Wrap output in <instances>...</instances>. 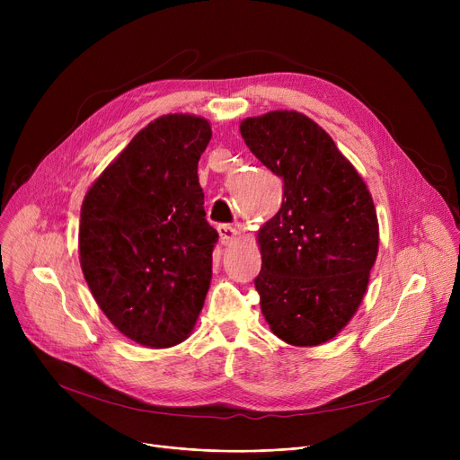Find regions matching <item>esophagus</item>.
I'll list each match as a JSON object with an SVG mask.
<instances>
[{"mask_svg": "<svg viewBox=\"0 0 460 460\" xmlns=\"http://www.w3.org/2000/svg\"><path fill=\"white\" fill-rule=\"evenodd\" d=\"M217 233H220V240L224 246H231L240 240V233L231 226H220L217 227Z\"/></svg>", "mask_w": 460, "mask_h": 460, "instance_id": "1", "label": "esophagus"}]
</instances>
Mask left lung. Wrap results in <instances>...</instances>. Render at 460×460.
<instances>
[{"label":"left lung","mask_w":460,"mask_h":460,"mask_svg":"<svg viewBox=\"0 0 460 460\" xmlns=\"http://www.w3.org/2000/svg\"><path fill=\"white\" fill-rule=\"evenodd\" d=\"M240 134L283 179L281 208L257 231L261 311L281 341L323 345L354 317L378 255L369 188L323 127L300 111L246 117Z\"/></svg>","instance_id":"8db88e82"}]
</instances>
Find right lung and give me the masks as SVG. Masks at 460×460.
I'll return each mask as SVG.
<instances>
[{
	"label": "right lung",
	"mask_w": 460,
	"mask_h": 460,
	"mask_svg": "<svg viewBox=\"0 0 460 460\" xmlns=\"http://www.w3.org/2000/svg\"><path fill=\"white\" fill-rule=\"evenodd\" d=\"M210 137L205 117L162 115L84 198V278L110 323L137 345H179L203 309L217 233L205 217L198 162Z\"/></svg>",
	"instance_id": "1"
}]
</instances>
